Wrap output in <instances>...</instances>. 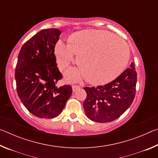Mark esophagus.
Listing matches in <instances>:
<instances>
[{"label": "esophagus", "mask_w": 158, "mask_h": 158, "mask_svg": "<svg viewBox=\"0 0 158 158\" xmlns=\"http://www.w3.org/2000/svg\"><path fill=\"white\" fill-rule=\"evenodd\" d=\"M79 85H73V92H75L77 90H78L79 89Z\"/></svg>", "instance_id": "34e87169"}]
</instances>
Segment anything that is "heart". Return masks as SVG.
Wrapping results in <instances>:
<instances>
[{"label":"heart","instance_id":"obj_1","mask_svg":"<svg viewBox=\"0 0 158 158\" xmlns=\"http://www.w3.org/2000/svg\"><path fill=\"white\" fill-rule=\"evenodd\" d=\"M68 46L58 42L54 49L57 64L65 71L74 62L81 71L68 74L72 81L84 76L86 81L95 85H105L116 79L125 70L129 61L130 49L125 42L102 30L86 29L72 33L67 39Z\"/></svg>","mask_w":158,"mask_h":158}]
</instances>
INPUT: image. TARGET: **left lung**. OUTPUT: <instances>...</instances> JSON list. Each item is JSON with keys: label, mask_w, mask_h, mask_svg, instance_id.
<instances>
[{"label": "left lung", "mask_w": 158, "mask_h": 158, "mask_svg": "<svg viewBox=\"0 0 158 158\" xmlns=\"http://www.w3.org/2000/svg\"><path fill=\"white\" fill-rule=\"evenodd\" d=\"M137 76L132 63L130 68L109 84L84 88L87 93L83 105L86 116L99 123L111 122L121 116L135 98Z\"/></svg>", "instance_id": "1"}]
</instances>
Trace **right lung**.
<instances>
[{
  "mask_svg": "<svg viewBox=\"0 0 158 158\" xmlns=\"http://www.w3.org/2000/svg\"><path fill=\"white\" fill-rule=\"evenodd\" d=\"M60 34L56 28L42 30L25 42L18 56L17 94L26 109L39 118L58 116L73 93L71 85H56L63 77L54 54Z\"/></svg>",
  "mask_w": 158,
  "mask_h": 158,
  "instance_id": "right-lung-1",
  "label": "right lung"
}]
</instances>
